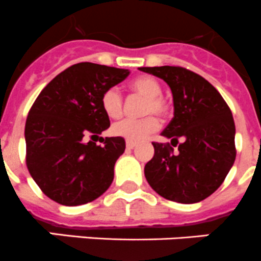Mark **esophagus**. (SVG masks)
I'll return each mask as SVG.
<instances>
[{"mask_svg":"<svg viewBox=\"0 0 261 261\" xmlns=\"http://www.w3.org/2000/svg\"><path fill=\"white\" fill-rule=\"evenodd\" d=\"M134 147H136V143H134V142L127 141V149H133Z\"/></svg>","mask_w":261,"mask_h":261,"instance_id":"1","label":"esophagus"}]
</instances>
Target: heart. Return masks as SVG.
<instances>
[{
  "mask_svg": "<svg viewBox=\"0 0 261 261\" xmlns=\"http://www.w3.org/2000/svg\"><path fill=\"white\" fill-rule=\"evenodd\" d=\"M129 87L133 94L144 99L141 114L148 115V117H144L139 120H120L113 125L112 133L115 137L124 138L125 141L136 143L156 130L157 120L151 115L156 114L159 118L166 117L169 107L161 96V84L153 77H138L130 82ZM101 108L105 114L112 119H117L122 115L123 99L117 89H109L102 94Z\"/></svg>",
  "mask_w": 261,
  "mask_h": 261,
  "instance_id": "1",
  "label": "heart"
}]
</instances>
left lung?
Instances as JSON below:
<instances>
[{
	"instance_id": "obj_1",
	"label": "left lung",
	"mask_w": 261,
	"mask_h": 261,
	"mask_svg": "<svg viewBox=\"0 0 261 261\" xmlns=\"http://www.w3.org/2000/svg\"><path fill=\"white\" fill-rule=\"evenodd\" d=\"M164 80L172 92L174 118L153 142L154 154L144 166L152 189L165 199L193 204L216 192L236 159L234 122L221 94L199 74L182 67H139Z\"/></svg>"
}]
</instances>
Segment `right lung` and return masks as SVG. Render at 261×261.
I'll return each instance as SVG.
<instances>
[{
  "label": "right lung",
  "mask_w": 261,
  "mask_h": 261,
  "mask_svg": "<svg viewBox=\"0 0 261 261\" xmlns=\"http://www.w3.org/2000/svg\"><path fill=\"white\" fill-rule=\"evenodd\" d=\"M129 69L82 62L54 77L42 90L25 124L27 166L38 187L62 205H81L104 194L124 138L85 142L110 127L101 96L125 80Z\"/></svg>",
  "instance_id": "right-lung-1"
}]
</instances>
